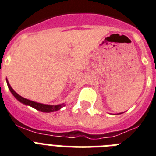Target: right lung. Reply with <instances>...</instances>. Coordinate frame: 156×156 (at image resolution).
I'll return each mask as SVG.
<instances>
[{"label":"right lung","mask_w":156,"mask_h":156,"mask_svg":"<svg viewBox=\"0 0 156 156\" xmlns=\"http://www.w3.org/2000/svg\"><path fill=\"white\" fill-rule=\"evenodd\" d=\"M6 81H7V84H8V86L9 90L11 91V92L12 93L13 95L20 102L23 103V104L26 105H29L30 107L34 108L37 109L38 111L43 112H55V111H58V110H60L62 107L65 105V103L63 104H60V105H44V104H41V103H38L36 102V101H30V100L27 99V98H24L23 97H21V95H19L17 93H16L15 91H14L11 86L10 85L9 82H8V79L6 78Z\"/></svg>","instance_id":"1"}]
</instances>
